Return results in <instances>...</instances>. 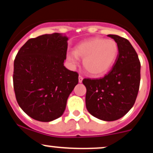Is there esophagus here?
<instances>
[{
	"label": "esophagus",
	"mask_w": 153,
	"mask_h": 153,
	"mask_svg": "<svg viewBox=\"0 0 153 153\" xmlns=\"http://www.w3.org/2000/svg\"><path fill=\"white\" fill-rule=\"evenodd\" d=\"M82 79H83V78H82L81 75H79V77H78V82H80H80H82Z\"/></svg>",
	"instance_id": "1"
}]
</instances>
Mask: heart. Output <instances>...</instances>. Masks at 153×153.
I'll return each mask as SVG.
<instances>
[{
  "mask_svg": "<svg viewBox=\"0 0 153 153\" xmlns=\"http://www.w3.org/2000/svg\"><path fill=\"white\" fill-rule=\"evenodd\" d=\"M119 54V47L114 40L93 38L78 44L75 52L67 54L70 65L75 68L79 64V57L83 59L84 68L94 76L107 73L114 65Z\"/></svg>",
  "mask_w": 153,
  "mask_h": 153,
  "instance_id": "obj_1",
  "label": "heart"
}]
</instances>
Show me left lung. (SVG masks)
Instances as JSON below:
<instances>
[{
  "instance_id": "1",
  "label": "left lung",
  "mask_w": 153,
  "mask_h": 153,
  "mask_svg": "<svg viewBox=\"0 0 153 153\" xmlns=\"http://www.w3.org/2000/svg\"><path fill=\"white\" fill-rule=\"evenodd\" d=\"M119 47L111 71L100 79L85 78V105L97 119L111 122L122 118L134 106L140 82V62L134 47L125 38L108 34Z\"/></svg>"
}]
</instances>
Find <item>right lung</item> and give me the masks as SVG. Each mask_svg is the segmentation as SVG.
<instances>
[{"label": "right lung", "mask_w": 153, "mask_h": 153, "mask_svg": "<svg viewBox=\"0 0 153 153\" xmlns=\"http://www.w3.org/2000/svg\"><path fill=\"white\" fill-rule=\"evenodd\" d=\"M68 37L44 34L24 44L13 64V88L19 106L39 122L59 118L78 83V74L64 66Z\"/></svg>", "instance_id": "add662e5"}]
</instances>
